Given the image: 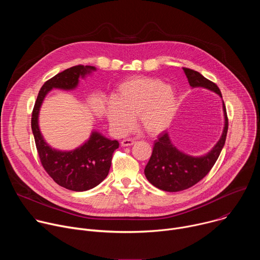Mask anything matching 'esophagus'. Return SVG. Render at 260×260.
<instances>
[{
	"label": "esophagus",
	"instance_id": "obj_1",
	"mask_svg": "<svg viewBox=\"0 0 260 260\" xmlns=\"http://www.w3.org/2000/svg\"><path fill=\"white\" fill-rule=\"evenodd\" d=\"M136 143L135 140L133 139H124L121 141V146L123 147H127V146H131V145H134Z\"/></svg>",
	"mask_w": 260,
	"mask_h": 260
}]
</instances>
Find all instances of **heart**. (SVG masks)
<instances>
[{
  "mask_svg": "<svg viewBox=\"0 0 260 260\" xmlns=\"http://www.w3.org/2000/svg\"><path fill=\"white\" fill-rule=\"evenodd\" d=\"M179 100L170 85L162 80L134 77L118 87L106 108L111 128L117 135L125 134L138 116L139 124L149 135L162 133L172 123Z\"/></svg>",
  "mask_w": 260,
  "mask_h": 260,
  "instance_id": "heart-1",
  "label": "heart"
}]
</instances>
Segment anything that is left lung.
<instances>
[{
  "instance_id": "obj_1",
  "label": "left lung",
  "mask_w": 260,
  "mask_h": 260,
  "mask_svg": "<svg viewBox=\"0 0 260 260\" xmlns=\"http://www.w3.org/2000/svg\"><path fill=\"white\" fill-rule=\"evenodd\" d=\"M183 70L192 88L209 89L222 99L218 86L205 78L201 73L187 68H183ZM222 103L224 113L223 132L219 141L207 154L202 156L188 155L173 145L168 132L158 136L154 142L151 157L144 170L147 180L155 187L168 192L181 191L193 186L211 171L225 144L229 128L225 105L224 102Z\"/></svg>"
}]
</instances>
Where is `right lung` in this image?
<instances>
[{"mask_svg":"<svg viewBox=\"0 0 260 260\" xmlns=\"http://www.w3.org/2000/svg\"><path fill=\"white\" fill-rule=\"evenodd\" d=\"M95 70L92 66L79 64L56 74L41 87L31 114V131L44 170L59 186L73 191L89 190L105 180L109 174L113 152L119 147V143L93 131L89 139L76 149L56 150L45 142L40 132L39 112L51 89H75L80 77L85 78Z\"/></svg>","mask_w":260,"mask_h":260,"instance_id":"obj_1","label":"right lung"}]
</instances>
